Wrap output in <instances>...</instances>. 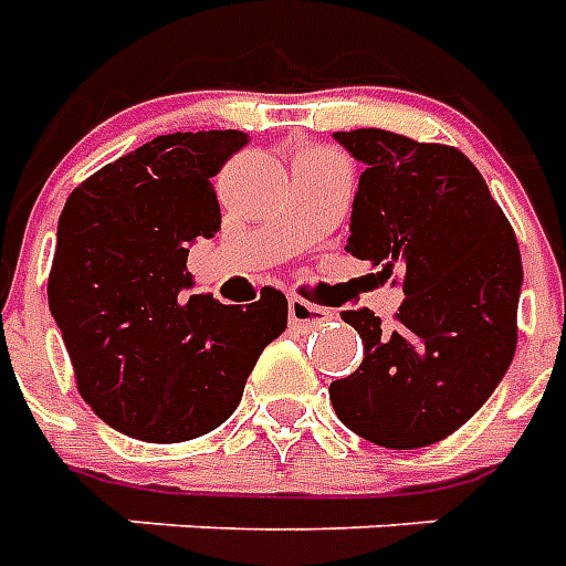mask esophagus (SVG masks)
<instances>
[{"mask_svg":"<svg viewBox=\"0 0 566 566\" xmlns=\"http://www.w3.org/2000/svg\"><path fill=\"white\" fill-rule=\"evenodd\" d=\"M287 318H291V324H300V327H315L321 321L333 318V312L324 306H312L300 296H291L287 300Z\"/></svg>","mask_w":566,"mask_h":566,"instance_id":"34e87169","label":"esophagus"}]
</instances>
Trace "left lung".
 <instances>
[{
    "instance_id": "1",
    "label": "left lung",
    "mask_w": 566,
    "mask_h": 566,
    "mask_svg": "<svg viewBox=\"0 0 566 566\" xmlns=\"http://www.w3.org/2000/svg\"><path fill=\"white\" fill-rule=\"evenodd\" d=\"M364 163L348 251L403 275L394 331L343 312L364 364L331 385L336 416L385 449H421L467 424L515 355L522 254L485 178L458 148L388 129L333 133Z\"/></svg>"
}]
</instances>
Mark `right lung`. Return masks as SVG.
Masks as SVG:
<instances>
[{
    "mask_svg": "<svg viewBox=\"0 0 566 566\" xmlns=\"http://www.w3.org/2000/svg\"><path fill=\"white\" fill-rule=\"evenodd\" d=\"M242 145L239 129L157 136L75 187L56 223L48 306L84 403L133 439L223 424L287 327L275 287L245 308L187 294V251L221 230L211 178Z\"/></svg>",
    "mask_w": 566,
    "mask_h": 566,
    "instance_id": "right-lung-1",
    "label": "right lung"
}]
</instances>
